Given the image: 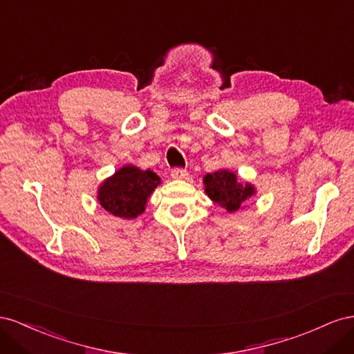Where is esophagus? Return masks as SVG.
Wrapping results in <instances>:
<instances>
[{
    "label": "esophagus",
    "instance_id": "esophagus-1",
    "mask_svg": "<svg viewBox=\"0 0 354 354\" xmlns=\"http://www.w3.org/2000/svg\"><path fill=\"white\" fill-rule=\"evenodd\" d=\"M170 175H171V178H175V179H185L188 176V171L184 167H175V169H171Z\"/></svg>",
    "mask_w": 354,
    "mask_h": 354
}]
</instances>
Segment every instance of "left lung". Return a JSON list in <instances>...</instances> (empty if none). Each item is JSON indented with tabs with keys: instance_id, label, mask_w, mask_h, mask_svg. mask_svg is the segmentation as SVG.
Listing matches in <instances>:
<instances>
[{
	"instance_id": "1",
	"label": "left lung",
	"mask_w": 354,
	"mask_h": 354,
	"mask_svg": "<svg viewBox=\"0 0 354 354\" xmlns=\"http://www.w3.org/2000/svg\"><path fill=\"white\" fill-rule=\"evenodd\" d=\"M205 185L207 196L228 212L239 210V207L245 205L246 200L255 193L254 187L250 184H240L236 175L228 170L207 174L205 176Z\"/></svg>"
}]
</instances>
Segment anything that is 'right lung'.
Listing matches in <instances>:
<instances>
[{"label": "right lung", "mask_w": 354, "mask_h": 354, "mask_svg": "<svg viewBox=\"0 0 354 354\" xmlns=\"http://www.w3.org/2000/svg\"><path fill=\"white\" fill-rule=\"evenodd\" d=\"M158 184L160 178L154 171L126 166L105 180L99 188L97 200L109 214L132 219L142 214L149 194Z\"/></svg>", "instance_id": "add662e5"}]
</instances>
